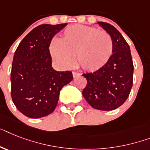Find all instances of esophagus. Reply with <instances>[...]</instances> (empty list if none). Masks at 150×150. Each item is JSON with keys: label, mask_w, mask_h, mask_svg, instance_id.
I'll return each instance as SVG.
<instances>
[{"label": "esophagus", "mask_w": 150, "mask_h": 150, "mask_svg": "<svg viewBox=\"0 0 150 150\" xmlns=\"http://www.w3.org/2000/svg\"><path fill=\"white\" fill-rule=\"evenodd\" d=\"M80 74H79V73H76V72H73V76H74V78H76V77H78V76H80Z\"/></svg>", "instance_id": "34e87169"}]
</instances>
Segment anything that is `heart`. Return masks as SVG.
Wrapping results in <instances>:
<instances>
[{
	"instance_id": "heart-1",
	"label": "heart",
	"mask_w": 150,
	"mask_h": 150,
	"mask_svg": "<svg viewBox=\"0 0 150 150\" xmlns=\"http://www.w3.org/2000/svg\"><path fill=\"white\" fill-rule=\"evenodd\" d=\"M52 58L60 66L70 68L76 63L86 72L105 67L113 52L110 35L104 30L86 25L70 26L60 39L54 38L49 47Z\"/></svg>"
}]
</instances>
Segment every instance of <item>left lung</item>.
I'll list each match as a JSON object with an SVG mask.
<instances>
[{
	"mask_svg": "<svg viewBox=\"0 0 150 150\" xmlns=\"http://www.w3.org/2000/svg\"><path fill=\"white\" fill-rule=\"evenodd\" d=\"M110 35L113 52L105 67L84 74L87 80L83 96L90 106L100 110H113L123 104L133 86V64L130 48L120 31L106 22H98Z\"/></svg>",
	"mask_w": 150,
	"mask_h": 150,
	"instance_id": "obj_1",
	"label": "left lung"
}]
</instances>
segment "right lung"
Returning <instances> with one entry per match:
<instances>
[{
	"instance_id": "right-lung-1",
	"label": "right lung",
	"mask_w": 150,
	"mask_h": 150,
	"mask_svg": "<svg viewBox=\"0 0 150 150\" xmlns=\"http://www.w3.org/2000/svg\"><path fill=\"white\" fill-rule=\"evenodd\" d=\"M67 23L41 24L22 40L13 56L11 73V97L26 117L40 118L55 110L64 86L73 80L71 71L52 67L50 42Z\"/></svg>"
}]
</instances>
